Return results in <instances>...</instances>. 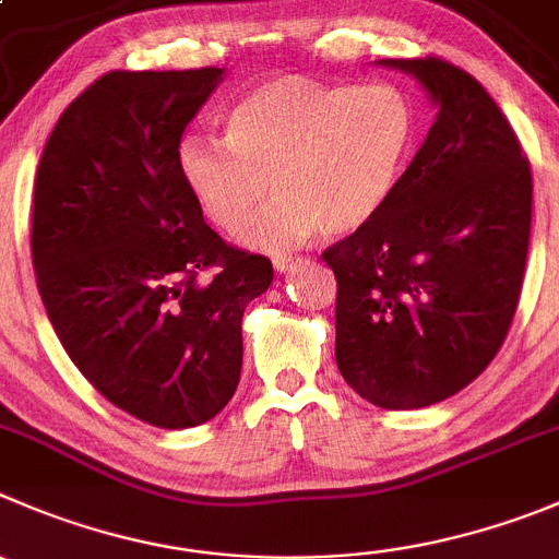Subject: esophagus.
I'll return each mask as SVG.
<instances>
[{
	"mask_svg": "<svg viewBox=\"0 0 559 559\" xmlns=\"http://www.w3.org/2000/svg\"><path fill=\"white\" fill-rule=\"evenodd\" d=\"M271 263H274V269L280 271V274H285V271L294 269L296 263H301V258H294V254H274V258H271Z\"/></svg>",
	"mask_w": 559,
	"mask_h": 559,
	"instance_id": "obj_1",
	"label": "esophagus"
}]
</instances>
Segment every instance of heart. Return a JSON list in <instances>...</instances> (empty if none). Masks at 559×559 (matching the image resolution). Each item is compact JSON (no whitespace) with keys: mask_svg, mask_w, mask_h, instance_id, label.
Returning a JSON list of instances; mask_svg holds the SVG:
<instances>
[{"mask_svg":"<svg viewBox=\"0 0 559 559\" xmlns=\"http://www.w3.org/2000/svg\"><path fill=\"white\" fill-rule=\"evenodd\" d=\"M417 111L395 84H329L280 76L249 90L227 115L225 140L186 134L178 173L219 230L260 247H290L312 230L345 236L386 203L412 151Z\"/></svg>","mask_w":559,"mask_h":559,"instance_id":"heart-1","label":"heart"}]
</instances>
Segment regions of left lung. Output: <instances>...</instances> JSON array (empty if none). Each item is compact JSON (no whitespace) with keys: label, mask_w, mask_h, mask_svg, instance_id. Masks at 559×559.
<instances>
[{"label":"left lung","mask_w":559,"mask_h":559,"mask_svg":"<svg viewBox=\"0 0 559 559\" xmlns=\"http://www.w3.org/2000/svg\"><path fill=\"white\" fill-rule=\"evenodd\" d=\"M439 106L373 219L323 249L337 280L334 356L381 408H423L464 390L502 348L522 296L533 173L513 126L442 57L381 60Z\"/></svg>","instance_id":"1"}]
</instances>
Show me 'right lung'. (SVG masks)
Returning a JSON list of instances; mask_svg holds the SVG:
<instances>
[{
    "label": "right lung",
    "instance_id": "right-lung-1",
    "mask_svg": "<svg viewBox=\"0 0 559 559\" xmlns=\"http://www.w3.org/2000/svg\"><path fill=\"white\" fill-rule=\"evenodd\" d=\"M222 68L109 71L68 104L37 164L32 265L84 379L156 428L203 425L241 379V316L271 260L211 230L178 145Z\"/></svg>",
    "mask_w": 559,
    "mask_h": 559
}]
</instances>
